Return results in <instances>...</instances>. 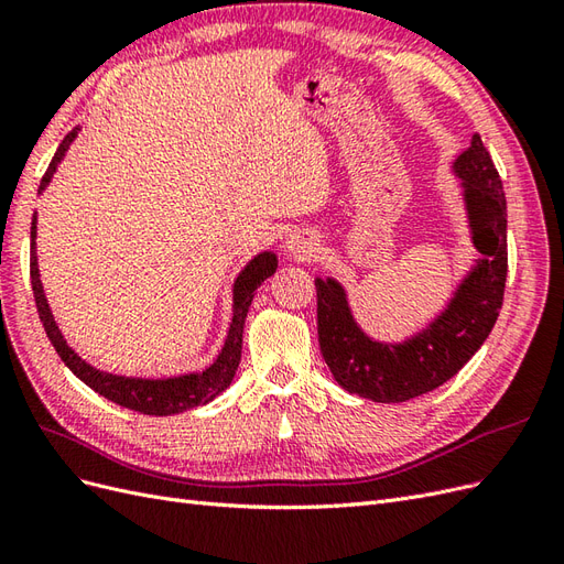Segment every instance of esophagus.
<instances>
[{"mask_svg": "<svg viewBox=\"0 0 564 564\" xmlns=\"http://www.w3.org/2000/svg\"><path fill=\"white\" fill-rule=\"evenodd\" d=\"M316 245H319V242H316V238L312 234L300 230V234L288 236L285 252H288V257L297 259V262H305V259H310L316 252Z\"/></svg>", "mask_w": 564, "mask_h": 564, "instance_id": "esophagus-1", "label": "esophagus"}]
</instances>
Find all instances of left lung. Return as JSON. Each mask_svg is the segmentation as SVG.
Masks as SVG:
<instances>
[{
  "label": "left lung",
  "mask_w": 564,
  "mask_h": 564,
  "mask_svg": "<svg viewBox=\"0 0 564 564\" xmlns=\"http://www.w3.org/2000/svg\"><path fill=\"white\" fill-rule=\"evenodd\" d=\"M469 236L479 257L433 319L400 343L367 336L340 281L316 276V326L326 365L338 386L373 402L424 395L465 367L481 348L502 307L508 279V202L481 135L453 162Z\"/></svg>",
  "instance_id": "1"
}]
</instances>
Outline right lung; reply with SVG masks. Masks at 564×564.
I'll use <instances>...</instances> for the list:
<instances>
[{
	"mask_svg": "<svg viewBox=\"0 0 564 564\" xmlns=\"http://www.w3.org/2000/svg\"><path fill=\"white\" fill-rule=\"evenodd\" d=\"M78 131H80V128H74V131H70L62 140L59 150H56L54 159L50 162L47 173L42 176L37 193H42L50 185L56 166L62 164V159L66 156L70 142L76 140ZM35 238H37V219L33 216V226H31V285H33L40 322H42V326H45L47 338L54 345L56 355L62 357V362L70 371H74L85 386H90L95 393L105 395L107 400L117 402V405L128 408L133 412H140V414L169 416V414H181L185 410H193L197 405H207V402H212L216 395H221L226 388L234 383L236 369L240 365V352H242L245 316H248V310L252 305V297H254L257 288L262 285L269 276H273V271H276V267H279L276 254L259 252L238 273V279L234 281V319H230L228 336L224 340V348H221L219 357H216L207 369L193 371V373H181V377H169V379H140V377H119V373H109V371L97 369V367L85 362V359L66 343L59 326H56V322H54V314L50 310L45 291H42Z\"/></svg>",
	"mask_w": 564,
	"mask_h": 564,
	"instance_id": "1",
	"label": "right lung"
}]
</instances>
